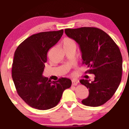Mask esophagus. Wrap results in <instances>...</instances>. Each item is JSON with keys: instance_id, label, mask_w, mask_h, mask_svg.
I'll return each mask as SVG.
<instances>
[{"instance_id": "34e87169", "label": "esophagus", "mask_w": 129, "mask_h": 129, "mask_svg": "<svg viewBox=\"0 0 129 129\" xmlns=\"http://www.w3.org/2000/svg\"><path fill=\"white\" fill-rule=\"evenodd\" d=\"M79 83V81L78 79H73L72 80V85H77V84Z\"/></svg>"}]
</instances>
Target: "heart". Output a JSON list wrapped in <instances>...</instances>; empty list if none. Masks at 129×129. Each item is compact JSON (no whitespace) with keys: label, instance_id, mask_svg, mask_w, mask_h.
Listing matches in <instances>:
<instances>
[{"label":"heart","instance_id":"1","mask_svg":"<svg viewBox=\"0 0 129 129\" xmlns=\"http://www.w3.org/2000/svg\"><path fill=\"white\" fill-rule=\"evenodd\" d=\"M62 44L63 47L64 48H71V47L76 48V42L70 38H65L62 41Z\"/></svg>","mask_w":129,"mask_h":129}]
</instances>
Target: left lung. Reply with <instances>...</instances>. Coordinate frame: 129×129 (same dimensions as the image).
I'll list each match as a JSON object with an SVG mask.
<instances>
[{"mask_svg": "<svg viewBox=\"0 0 129 129\" xmlns=\"http://www.w3.org/2000/svg\"><path fill=\"white\" fill-rule=\"evenodd\" d=\"M65 33L79 45L82 64L88 68L85 73L94 75L91 82L80 80L89 91L82 103L90 107L101 106L113 96L121 82L122 57L119 47L110 36L98 28H67Z\"/></svg>", "mask_w": 129, "mask_h": 129, "instance_id": "1", "label": "left lung"}]
</instances>
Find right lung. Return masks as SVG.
<instances>
[{
  "label": "right lung",
  "instance_id": "right-lung-1",
  "mask_svg": "<svg viewBox=\"0 0 129 129\" xmlns=\"http://www.w3.org/2000/svg\"><path fill=\"white\" fill-rule=\"evenodd\" d=\"M63 29L41 32L31 35L18 46L14 53L12 78L17 94L28 106L48 110L60 101L72 81L60 78L51 81L42 75L50 48L59 41Z\"/></svg>",
  "mask_w": 129,
  "mask_h": 129
}]
</instances>
